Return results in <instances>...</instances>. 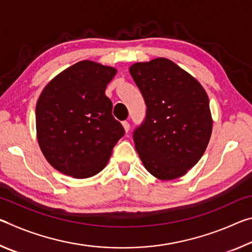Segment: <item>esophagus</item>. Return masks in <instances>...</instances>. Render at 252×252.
Here are the masks:
<instances>
[{"instance_id": "1", "label": "esophagus", "mask_w": 252, "mask_h": 252, "mask_svg": "<svg viewBox=\"0 0 252 252\" xmlns=\"http://www.w3.org/2000/svg\"><path fill=\"white\" fill-rule=\"evenodd\" d=\"M122 126H123V129H125V131H126V133H127V132H129V130H130L129 122H127V121L122 122Z\"/></svg>"}]
</instances>
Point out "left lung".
Returning <instances> with one entry per match:
<instances>
[{
  "mask_svg": "<svg viewBox=\"0 0 252 252\" xmlns=\"http://www.w3.org/2000/svg\"><path fill=\"white\" fill-rule=\"evenodd\" d=\"M147 105L134 131L135 150L159 180H174L201 159L212 132L209 97L199 81L171 60L157 58L129 67Z\"/></svg>",
  "mask_w": 252,
  "mask_h": 252,
  "instance_id": "1",
  "label": "left lung"
}]
</instances>
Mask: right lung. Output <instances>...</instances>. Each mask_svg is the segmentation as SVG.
I'll return each mask as SVG.
<instances>
[{"mask_svg": "<svg viewBox=\"0 0 252 252\" xmlns=\"http://www.w3.org/2000/svg\"><path fill=\"white\" fill-rule=\"evenodd\" d=\"M116 74V67L83 60L54 76L41 92L37 142L49 163L65 176L85 179L102 171L125 134L104 93Z\"/></svg>", "mask_w": 252, "mask_h": 252, "instance_id": "right-lung-1", "label": "right lung"}]
</instances>
